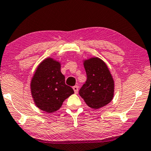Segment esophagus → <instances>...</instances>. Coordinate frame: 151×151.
<instances>
[{
    "instance_id": "obj_1",
    "label": "esophagus",
    "mask_w": 151,
    "mask_h": 151,
    "mask_svg": "<svg viewBox=\"0 0 151 151\" xmlns=\"http://www.w3.org/2000/svg\"><path fill=\"white\" fill-rule=\"evenodd\" d=\"M73 90H74V93H76V94H77L78 93V86H73Z\"/></svg>"
}]
</instances>
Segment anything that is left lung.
Wrapping results in <instances>:
<instances>
[{"label":"left lung","instance_id":"obj_1","mask_svg":"<svg viewBox=\"0 0 151 151\" xmlns=\"http://www.w3.org/2000/svg\"><path fill=\"white\" fill-rule=\"evenodd\" d=\"M87 80L79 95L90 107L98 109L109 104L114 98V81L107 65L98 57L83 60Z\"/></svg>","mask_w":151,"mask_h":151}]
</instances>
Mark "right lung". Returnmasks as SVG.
Returning <instances> with one entry per match:
<instances>
[{"label": "right lung", "instance_id": "add662e5", "mask_svg": "<svg viewBox=\"0 0 151 151\" xmlns=\"http://www.w3.org/2000/svg\"><path fill=\"white\" fill-rule=\"evenodd\" d=\"M60 68L59 61L49 57L45 58L37 66L30 81L35 105L47 113L58 111L65 100L74 93L73 89L65 83Z\"/></svg>", "mask_w": 151, "mask_h": 151}]
</instances>
